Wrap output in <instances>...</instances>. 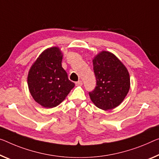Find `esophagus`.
Segmentation results:
<instances>
[{
  "label": "esophagus",
  "mask_w": 159,
  "mask_h": 159,
  "mask_svg": "<svg viewBox=\"0 0 159 159\" xmlns=\"http://www.w3.org/2000/svg\"><path fill=\"white\" fill-rule=\"evenodd\" d=\"M75 84H76V86H82V82L81 81V80H79V81L75 82Z\"/></svg>",
  "instance_id": "obj_1"
}]
</instances>
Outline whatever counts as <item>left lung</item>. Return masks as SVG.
<instances>
[{"label": "left lung", "mask_w": 159, "mask_h": 159, "mask_svg": "<svg viewBox=\"0 0 159 159\" xmlns=\"http://www.w3.org/2000/svg\"><path fill=\"white\" fill-rule=\"evenodd\" d=\"M97 86L89 94L95 106L103 110L118 107L127 95L130 77L126 67L115 55L102 51L94 57Z\"/></svg>", "instance_id": "obj_1"}]
</instances>
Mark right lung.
Here are the masks:
<instances>
[{
	"instance_id": "obj_1",
	"label": "right lung",
	"mask_w": 159,
	"mask_h": 159,
	"mask_svg": "<svg viewBox=\"0 0 159 159\" xmlns=\"http://www.w3.org/2000/svg\"><path fill=\"white\" fill-rule=\"evenodd\" d=\"M62 53L59 48L46 49L29 70V91L36 102L45 108L57 107L75 87L62 67Z\"/></svg>"
}]
</instances>
